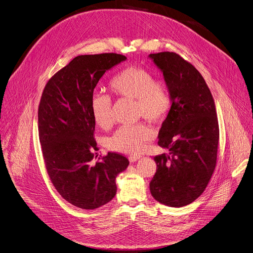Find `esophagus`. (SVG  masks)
I'll return each mask as SVG.
<instances>
[{
    "label": "esophagus",
    "mask_w": 253,
    "mask_h": 253,
    "mask_svg": "<svg viewBox=\"0 0 253 253\" xmlns=\"http://www.w3.org/2000/svg\"><path fill=\"white\" fill-rule=\"evenodd\" d=\"M141 157V155H135V154H131V155H129V160L131 163H134V162H137V160H138L139 158Z\"/></svg>",
    "instance_id": "1"
}]
</instances>
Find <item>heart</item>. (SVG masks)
Listing matches in <instances>:
<instances>
[{
    "label": "heart",
    "mask_w": 253,
    "mask_h": 253,
    "mask_svg": "<svg viewBox=\"0 0 253 253\" xmlns=\"http://www.w3.org/2000/svg\"><path fill=\"white\" fill-rule=\"evenodd\" d=\"M115 94L135 100V111L138 117L150 121L163 120L169 114L172 99L169 87L163 80H154L151 72L139 66H130L121 71L111 81ZM89 108L96 124L108 128L112 124V101L102 93H95L90 98ZM155 136L154 129L145 123L123 125L107 141L111 150L137 153L145 143Z\"/></svg>",
    "instance_id": "obj_1"
}]
</instances>
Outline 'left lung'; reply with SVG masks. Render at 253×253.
Instances as JSON below:
<instances>
[{
	"label": "left lung",
	"instance_id": "1",
	"mask_svg": "<svg viewBox=\"0 0 253 253\" xmlns=\"http://www.w3.org/2000/svg\"><path fill=\"white\" fill-rule=\"evenodd\" d=\"M149 57L163 72L172 99L157 142L169 153L154 157L157 169L150 193L164 205L183 207L203 194L216 168V107L204 78L191 62L169 51Z\"/></svg>",
	"mask_w": 253,
	"mask_h": 253
}]
</instances>
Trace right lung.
I'll return each mask as SVG.
<instances>
[{"mask_svg":"<svg viewBox=\"0 0 253 253\" xmlns=\"http://www.w3.org/2000/svg\"><path fill=\"white\" fill-rule=\"evenodd\" d=\"M117 53L79 55L45 84L38 107V133L45 168L68 203L94 210L116 195V176L129 160L108 152L97 158L96 122L89 108L94 88L111 67L125 60Z\"/></svg>","mask_w":253,"mask_h":253,"instance_id":"obj_1","label":"right lung"}]
</instances>
